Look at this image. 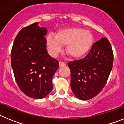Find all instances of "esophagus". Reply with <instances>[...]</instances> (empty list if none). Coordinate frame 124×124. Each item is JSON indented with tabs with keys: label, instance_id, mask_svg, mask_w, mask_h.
<instances>
[{
	"label": "esophagus",
	"instance_id": "1",
	"mask_svg": "<svg viewBox=\"0 0 124 124\" xmlns=\"http://www.w3.org/2000/svg\"><path fill=\"white\" fill-rule=\"evenodd\" d=\"M59 64H60V67H62V66H64L66 65V64L63 62H61V61H60L59 62Z\"/></svg>",
	"mask_w": 124,
	"mask_h": 124
}]
</instances>
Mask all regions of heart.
<instances>
[{
	"label": "heart",
	"instance_id": "b5f03b06",
	"mask_svg": "<svg viewBox=\"0 0 124 124\" xmlns=\"http://www.w3.org/2000/svg\"><path fill=\"white\" fill-rule=\"evenodd\" d=\"M46 42L50 54L56 56L66 45V51L72 58H78L87 53L94 43V37L89 30L79 27L61 30L56 36L49 34Z\"/></svg>",
	"mask_w": 124,
	"mask_h": 124
}]
</instances>
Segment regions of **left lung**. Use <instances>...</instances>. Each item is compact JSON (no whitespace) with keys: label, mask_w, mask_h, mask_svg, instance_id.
I'll use <instances>...</instances> for the list:
<instances>
[{"label":"left lung","mask_w":124,"mask_h":124,"mask_svg":"<svg viewBox=\"0 0 124 124\" xmlns=\"http://www.w3.org/2000/svg\"><path fill=\"white\" fill-rule=\"evenodd\" d=\"M114 54L107 38L93 45L86 57L68 63L71 70V87L78 99L94 97L104 88L112 69Z\"/></svg>","instance_id":"1"}]
</instances>
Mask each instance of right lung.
Masks as SVG:
<instances>
[{"label":"right lung","mask_w":124,"mask_h":124,"mask_svg":"<svg viewBox=\"0 0 124 124\" xmlns=\"http://www.w3.org/2000/svg\"><path fill=\"white\" fill-rule=\"evenodd\" d=\"M38 23L24 27L17 34L11 51V66L20 90L28 97L42 99L53 89L52 78L59 63L46 50V28Z\"/></svg>","instance_id":"1"}]
</instances>
